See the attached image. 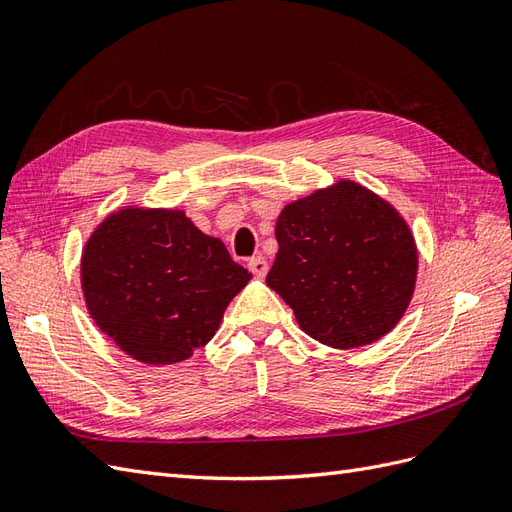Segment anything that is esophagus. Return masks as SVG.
<instances>
[{"mask_svg": "<svg viewBox=\"0 0 512 512\" xmlns=\"http://www.w3.org/2000/svg\"><path fill=\"white\" fill-rule=\"evenodd\" d=\"M246 266H248V270L255 274V277H266V274H268V261H266V257H261V255L248 259Z\"/></svg>", "mask_w": 512, "mask_h": 512, "instance_id": "34e87169", "label": "esophagus"}]
</instances>
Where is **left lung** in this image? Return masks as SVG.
Wrapping results in <instances>:
<instances>
[{
    "instance_id": "obj_1",
    "label": "left lung",
    "mask_w": 512,
    "mask_h": 512,
    "mask_svg": "<svg viewBox=\"0 0 512 512\" xmlns=\"http://www.w3.org/2000/svg\"><path fill=\"white\" fill-rule=\"evenodd\" d=\"M266 283L320 344L348 350L385 337L409 307L417 246L406 220L361 183L342 179L287 203Z\"/></svg>"
}]
</instances>
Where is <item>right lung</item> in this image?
<instances>
[{"label": "right lung", "instance_id": "add662e5", "mask_svg": "<svg viewBox=\"0 0 512 512\" xmlns=\"http://www.w3.org/2000/svg\"><path fill=\"white\" fill-rule=\"evenodd\" d=\"M251 277L181 209L123 207L90 233L82 253L90 318L149 365L190 359Z\"/></svg>", "mask_w": 512, "mask_h": 512}]
</instances>
